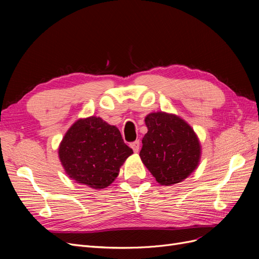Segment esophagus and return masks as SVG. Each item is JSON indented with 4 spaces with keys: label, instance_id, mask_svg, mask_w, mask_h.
Returning a JSON list of instances; mask_svg holds the SVG:
<instances>
[{
    "label": "esophagus",
    "instance_id": "esophagus-1",
    "mask_svg": "<svg viewBox=\"0 0 259 259\" xmlns=\"http://www.w3.org/2000/svg\"><path fill=\"white\" fill-rule=\"evenodd\" d=\"M130 146L133 149V151H134L135 153H137L139 151V140H136V142L132 143Z\"/></svg>",
    "mask_w": 259,
    "mask_h": 259
}]
</instances>
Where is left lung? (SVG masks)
<instances>
[{
	"label": "left lung",
	"instance_id": "left-lung-1",
	"mask_svg": "<svg viewBox=\"0 0 259 259\" xmlns=\"http://www.w3.org/2000/svg\"><path fill=\"white\" fill-rule=\"evenodd\" d=\"M148 128L140 159L162 186L183 182L198 167L201 144L193 128L182 117L163 111L145 117Z\"/></svg>",
	"mask_w": 259,
	"mask_h": 259
}]
</instances>
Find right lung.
<instances>
[{
	"label": "right lung",
	"mask_w": 259,
	"mask_h": 259,
	"mask_svg": "<svg viewBox=\"0 0 259 259\" xmlns=\"http://www.w3.org/2000/svg\"><path fill=\"white\" fill-rule=\"evenodd\" d=\"M131 154L119 128L94 115L75 121L58 148L66 174L93 189L110 186Z\"/></svg>",
	"instance_id": "right-lung-1"
}]
</instances>
